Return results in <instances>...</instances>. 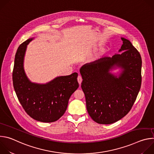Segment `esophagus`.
<instances>
[{
	"mask_svg": "<svg viewBox=\"0 0 154 154\" xmlns=\"http://www.w3.org/2000/svg\"><path fill=\"white\" fill-rule=\"evenodd\" d=\"M77 80H78V82H79V85H80L82 82V76L80 75H79V76L77 77Z\"/></svg>",
	"mask_w": 154,
	"mask_h": 154,
	"instance_id": "esophagus-1",
	"label": "esophagus"
}]
</instances>
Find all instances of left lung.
Listing matches in <instances>:
<instances>
[{
	"instance_id": "left-lung-1",
	"label": "left lung",
	"mask_w": 154,
	"mask_h": 154,
	"mask_svg": "<svg viewBox=\"0 0 154 154\" xmlns=\"http://www.w3.org/2000/svg\"><path fill=\"white\" fill-rule=\"evenodd\" d=\"M121 39V54L85 64L80 69L88 113L98 124H110L124 117L141 88V55L129 40ZM116 67L122 69L118 78L109 72Z\"/></svg>"
}]
</instances>
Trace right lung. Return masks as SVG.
Returning a JSON list of instances; mask_svg holds the SVG:
<instances>
[{
    "mask_svg": "<svg viewBox=\"0 0 154 154\" xmlns=\"http://www.w3.org/2000/svg\"><path fill=\"white\" fill-rule=\"evenodd\" d=\"M33 39L22 43L16 53L14 89L21 105L31 118L42 122H52L64 115L71 96L79 88L78 74L57 77L46 84L31 82L24 69V59L27 46Z\"/></svg>",
    "mask_w": 154,
    "mask_h": 154,
    "instance_id": "obj_1",
    "label": "right lung"
}]
</instances>
